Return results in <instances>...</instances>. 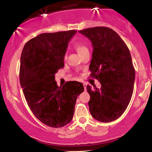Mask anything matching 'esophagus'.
<instances>
[{
    "instance_id": "obj_1",
    "label": "esophagus",
    "mask_w": 152,
    "mask_h": 152,
    "mask_svg": "<svg viewBox=\"0 0 152 152\" xmlns=\"http://www.w3.org/2000/svg\"><path fill=\"white\" fill-rule=\"evenodd\" d=\"M83 86H84V88H85V90L86 91V89H87V84L85 83H83Z\"/></svg>"
}]
</instances>
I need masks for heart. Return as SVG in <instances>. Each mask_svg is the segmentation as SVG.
Returning a JSON list of instances; mask_svg holds the SVG:
<instances>
[{"instance_id":"b5f03b06","label":"heart","mask_w":152,"mask_h":152,"mask_svg":"<svg viewBox=\"0 0 152 152\" xmlns=\"http://www.w3.org/2000/svg\"><path fill=\"white\" fill-rule=\"evenodd\" d=\"M74 47H75L76 50L79 54H82L83 53H84V52L88 50L87 48L86 47V46H85L83 44H82V43H79V42L75 43V44H74Z\"/></svg>"}]
</instances>
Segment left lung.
Instances as JSON below:
<instances>
[{"instance_id": "obj_1", "label": "left lung", "mask_w": 152, "mask_h": 152, "mask_svg": "<svg viewBox=\"0 0 152 152\" xmlns=\"http://www.w3.org/2000/svg\"><path fill=\"white\" fill-rule=\"evenodd\" d=\"M93 44L90 76L101 84L87 86L89 107L94 119L110 122L123 114L132 98L135 69L128 46L113 29L96 26L78 31Z\"/></svg>"}]
</instances>
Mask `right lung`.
Masks as SVG:
<instances>
[{
	"label": "right lung",
	"mask_w": 152,
	"mask_h": 152,
	"mask_svg": "<svg viewBox=\"0 0 152 152\" xmlns=\"http://www.w3.org/2000/svg\"><path fill=\"white\" fill-rule=\"evenodd\" d=\"M77 31L42 33L26 43L20 58V82L28 106L46 126L61 128L73 118L77 97L84 87L77 81L58 87L54 74L64 67L70 39Z\"/></svg>",
	"instance_id": "1"
}]
</instances>
